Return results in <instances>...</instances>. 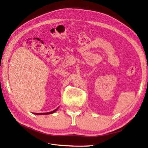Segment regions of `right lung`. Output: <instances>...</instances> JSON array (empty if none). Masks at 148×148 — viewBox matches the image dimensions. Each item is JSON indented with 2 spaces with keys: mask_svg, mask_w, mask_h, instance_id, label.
I'll return each mask as SVG.
<instances>
[{
  "mask_svg": "<svg viewBox=\"0 0 148 148\" xmlns=\"http://www.w3.org/2000/svg\"><path fill=\"white\" fill-rule=\"evenodd\" d=\"M58 108H59V107L57 108V109H56V110H54L53 111H52V112H46V113H40V114H38V113H34V114H36V115H47V114H53V113H54V112H56L57 110H58Z\"/></svg>",
  "mask_w": 148,
  "mask_h": 148,
  "instance_id": "right-lung-1",
  "label": "right lung"
}]
</instances>
